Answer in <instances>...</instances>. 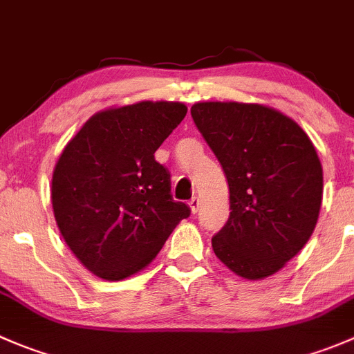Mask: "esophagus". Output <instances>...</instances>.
I'll use <instances>...</instances> for the list:
<instances>
[{"mask_svg": "<svg viewBox=\"0 0 354 354\" xmlns=\"http://www.w3.org/2000/svg\"><path fill=\"white\" fill-rule=\"evenodd\" d=\"M188 205H190L192 214H197L198 207H201V201H198V197H192L190 202H188Z\"/></svg>", "mask_w": 354, "mask_h": 354, "instance_id": "obj_1", "label": "esophagus"}]
</instances>
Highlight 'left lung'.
I'll return each instance as SVG.
<instances>
[{
	"mask_svg": "<svg viewBox=\"0 0 354 354\" xmlns=\"http://www.w3.org/2000/svg\"><path fill=\"white\" fill-rule=\"evenodd\" d=\"M190 112L228 181L230 218L212 250L235 275L266 279L317 226L324 171L315 145L294 119L266 105L198 102Z\"/></svg>",
	"mask_w": 354,
	"mask_h": 354,
	"instance_id": "8db88e82",
	"label": "left lung"
}]
</instances>
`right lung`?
Here are the masks:
<instances>
[{
    "mask_svg": "<svg viewBox=\"0 0 354 354\" xmlns=\"http://www.w3.org/2000/svg\"><path fill=\"white\" fill-rule=\"evenodd\" d=\"M185 115L181 102L105 109L62 150L51 178L55 221L93 275L118 282L142 272L190 216L153 157Z\"/></svg>",
    "mask_w": 354,
    "mask_h": 354,
    "instance_id": "1",
    "label": "right lung"
}]
</instances>
